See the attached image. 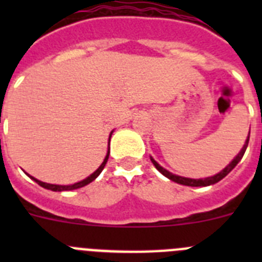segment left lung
Wrapping results in <instances>:
<instances>
[{"label":"left lung","instance_id":"left-lung-1","mask_svg":"<svg viewBox=\"0 0 262 262\" xmlns=\"http://www.w3.org/2000/svg\"><path fill=\"white\" fill-rule=\"evenodd\" d=\"M249 133H251V129H249ZM248 143H249V135L248 138H247V140H245V144L243 145L242 151L239 152V154L236 155V157H233V160L231 161L228 165L226 166V168L223 169V170H221L219 173H216L215 176H211V177H207V178H198V180H195V178H187V177H181V176H177V174H173V173H170L169 170H166V169H164L163 166L160 165L159 163H157L156 160L154 159L152 156L151 157V161L152 164L155 165V168L159 170L161 174L165 176L166 178H169V180H172V181L177 182V184L180 185H185V186H193V187H196V186H210V185H214L216 184V182H219L222 180V178L226 177L228 173L232 170L233 168H235L236 165H237V163H239L240 160L243 159V156H244L245 154V149H247V147H248Z\"/></svg>","mask_w":262,"mask_h":262}]
</instances>
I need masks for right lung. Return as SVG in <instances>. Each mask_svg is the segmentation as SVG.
Masks as SVG:
<instances>
[{"label": "right lung", "instance_id": "right-lung-1", "mask_svg": "<svg viewBox=\"0 0 262 262\" xmlns=\"http://www.w3.org/2000/svg\"><path fill=\"white\" fill-rule=\"evenodd\" d=\"M113 133H114V129L110 133V136H108V145H110V139H111V135H113ZM108 155H110V147H108L107 149V154H106L105 159H103L102 164L98 166V169H97L96 172H93L90 176H88L85 180H82V181L80 182H76V184H72V185H55V184H47V182H43V181H39V180H36L35 177H32V176L27 174L29 176L31 180H34V181L36 182L38 185H40L41 187H45V189H48V190H52V191H67V190H75V189H78V187H82L85 186V185L90 184L92 181H94L97 177H98L99 174H101V172L103 170V168H105L106 163H107L108 160Z\"/></svg>", "mask_w": 262, "mask_h": 262}]
</instances>
